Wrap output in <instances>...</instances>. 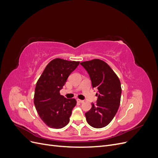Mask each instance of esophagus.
I'll list each match as a JSON object with an SVG mask.
<instances>
[{
    "mask_svg": "<svg viewBox=\"0 0 158 158\" xmlns=\"http://www.w3.org/2000/svg\"><path fill=\"white\" fill-rule=\"evenodd\" d=\"M77 102H78V103H84V101H83V100H81V99H77Z\"/></svg>",
    "mask_w": 158,
    "mask_h": 158,
    "instance_id": "34e87169",
    "label": "esophagus"
}]
</instances>
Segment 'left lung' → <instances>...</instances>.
Masks as SVG:
<instances>
[{"label": "left lung", "mask_w": 158, "mask_h": 158, "mask_svg": "<svg viewBox=\"0 0 158 158\" xmlns=\"http://www.w3.org/2000/svg\"><path fill=\"white\" fill-rule=\"evenodd\" d=\"M89 76L93 88L98 89L96 104L85 113L88 123L100 128L109 125L120 106L121 85L117 74L103 60L93 59L80 63Z\"/></svg>", "instance_id": "8db88e82"}]
</instances>
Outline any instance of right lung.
Wrapping results in <instances>:
<instances>
[{
	"mask_svg": "<svg viewBox=\"0 0 158 158\" xmlns=\"http://www.w3.org/2000/svg\"><path fill=\"white\" fill-rule=\"evenodd\" d=\"M79 63V61L55 59L47 65L37 80L34 105L41 120L50 128H61L69 123L76 101L61 95L60 90Z\"/></svg>",
	"mask_w": 158,
	"mask_h": 158,
	"instance_id": "obj_1",
	"label": "right lung"
}]
</instances>
